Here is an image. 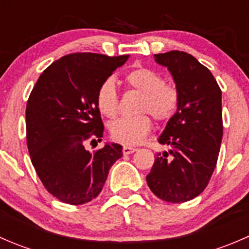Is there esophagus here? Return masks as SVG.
Returning <instances> with one entry per match:
<instances>
[{
    "instance_id": "1",
    "label": "esophagus",
    "mask_w": 249,
    "mask_h": 249,
    "mask_svg": "<svg viewBox=\"0 0 249 249\" xmlns=\"http://www.w3.org/2000/svg\"><path fill=\"white\" fill-rule=\"evenodd\" d=\"M136 150H137V148L130 147V145H124V147H123V153H124L125 155H126V154H132V153L136 152Z\"/></svg>"
}]
</instances>
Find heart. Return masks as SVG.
Returning a JSON list of instances; mask_svg holds the SVG:
<instances>
[{
  "mask_svg": "<svg viewBox=\"0 0 249 249\" xmlns=\"http://www.w3.org/2000/svg\"><path fill=\"white\" fill-rule=\"evenodd\" d=\"M127 87L142 92L135 117L120 118L109 125L113 140L123 144H139L150 134L153 115L155 120L166 123L175 117L179 107V91L173 83L164 82L159 72L148 67H137L124 78ZM97 109L107 118H114L119 112V97L112 78H107L99 85L95 96Z\"/></svg>",
  "mask_w": 249,
  "mask_h": 249,
  "instance_id": "obj_1",
  "label": "heart"
}]
</instances>
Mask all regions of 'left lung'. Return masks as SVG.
<instances>
[{
  "label": "left lung",
  "instance_id": "obj_1",
  "mask_svg": "<svg viewBox=\"0 0 249 249\" xmlns=\"http://www.w3.org/2000/svg\"><path fill=\"white\" fill-rule=\"evenodd\" d=\"M154 57L170 71L180 101L158 139L171 149L158 153L147 184L164 201L185 202L205 190L217 165L223 137L222 90L210 70L188 53L172 50Z\"/></svg>",
  "mask_w": 249,
  "mask_h": 249
}]
</instances>
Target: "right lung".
I'll use <instances>...</instances> for the list:
<instances>
[{"label": "right lung", "instance_id": "obj_1", "mask_svg": "<svg viewBox=\"0 0 249 249\" xmlns=\"http://www.w3.org/2000/svg\"><path fill=\"white\" fill-rule=\"evenodd\" d=\"M129 55L73 53L53 62L35 84L26 106V141L32 165L44 188L70 205H83L101 193L123 147L101 142L104 123L96 107L99 85Z\"/></svg>", "mask_w": 249, "mask_h": 249}]
</instances>
